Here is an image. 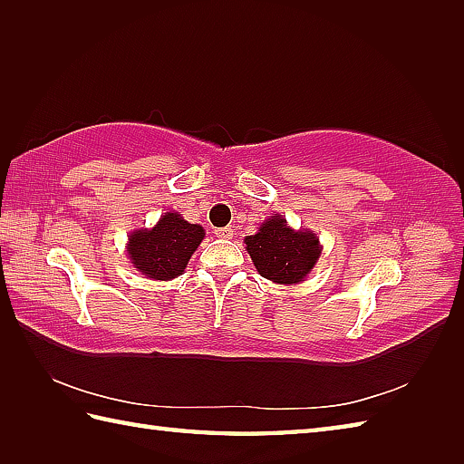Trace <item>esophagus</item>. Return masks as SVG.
Segmentation results:
<instances>
[{"label": "esophagus", "mask_w": 464, "mask_h": 464, "mask_svg": "<svg viewBox=\"0 0 464 464\" xmlns=\"http://www.w3.org/2000/svg\"><path fill=\"white\" fill-rule=\"evenodd\" d=\"M215 235L221 239H229V237H233V229L231 227H221V229H215Z\"/></svg>", "instance_id": "1"}]
</instances>
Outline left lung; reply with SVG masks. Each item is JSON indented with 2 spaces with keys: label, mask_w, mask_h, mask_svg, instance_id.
Segmentation results:
<instances>
[{
  "label": "left lung",
  "mask_w": 464,
  "mask_h": 464,
  "mask_svg": "<svg viewBox=\"0 0 464 464\" xmlns=\"http://www.w3.org/2000/svg\"><path fill=\"white\" fill-rule=\"evenodd\" d=\"M247 253L261 277L279 285L301 283L319 261V237L309 229L295 231L281 215H271L259 231L245 237Z\"/></svg>",
  "instance_id": "1"
}]
</instances>
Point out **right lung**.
Returning <instances> with one entry per match:
<instances>
[{
    "label": "right lung",
    "mask_w": 464,
    "mask_h": 464,
    "mask_svg": "<svg viewBox=\"0 0 464 464\" xmlns=\"http://www.w3.org/2000/svg\"><path fill=\"white\" fill-rule=\"evenodd\" d=\"M205 237L201 225L185 221L179 213H165L153 229L130 235L127 255L147 279L169 281L179 277L191 255Z\"/></svg>",
    "instance_id": "1"
}]
</instances>
